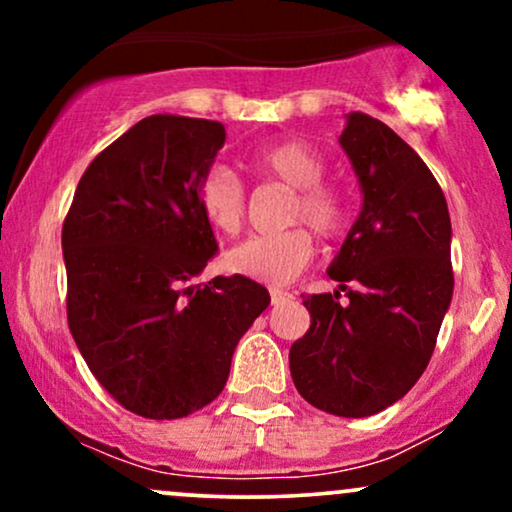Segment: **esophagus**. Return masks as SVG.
I'll return each instance as SVG.
<instances>
[{
    "label": "esophagus",
    "instance_id": "esophagus-1",
    "mask_svg": "<svg viewBox=\"0 0 512 512\" xmlns=\"http://www.w3.org/2000/svg\"><path fill=\"white\" fill-rule=\"evenodd\" d=\"M269 296H272V303L279 305L281 301H286V298H291L289 291H281V289H272L269 291Z\"/></svg>",
    "mask_w": 512,
    "mask_h": 512
}]
</instances>
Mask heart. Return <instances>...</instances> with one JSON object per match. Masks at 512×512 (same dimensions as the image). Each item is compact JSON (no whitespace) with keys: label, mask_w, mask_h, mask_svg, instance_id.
<instances>
[{"label":"heart","mask_w":512,"mask_h":512,"mask_svg":"<svg viewBox=\"0 0 512 512\" xmlns=\"http://www.w3.org/2000/svg\"><path fill=\"white\" fill-rule=\"evenodd\" d=\"M248 166L262 178L276 180L291 187L293 197L286 211V221H303L322 238L337 236L346 221L344 195L334 185L322 182L325 158L310 144L298 139H286L257 149L248 156ZM197 202L216 231H240L245 219L243 182L226 166H211L197 182ZM313 257V240L301 226L286 228L267 236H252L233 245L223 257L228 272L248 276V279L267 281V284H286Z\"/></svg>","instance_id":"heart-1"}]
</instances>
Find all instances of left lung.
<instances>
[{
	"label": "left lung",
	"instance_id": "left-lung-1",
	"mask_svg": "<svg viewBox=\"0 0 512 512\" xmlns=\"http://www.w3.org/2000/svg\"><path fill=\"white\" fill-rule=\"evenodd\" d=\"M339 144L363 204L327 274L350 301L305 298L310 330L289 366L305 402L361 419L407 395L431 361L455 286L452 228L433 173L385 122L349 113Z\"/></svg>",
	"mask_w": 512,
	"mask_h": 512
}]
</instances>
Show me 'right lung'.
Listing matches in <instances>:
<instances>
[{
  "label": "right lung",
  "instance_id": "obj_1",
  "mask_svg": "<svg viewBox=\"0 0 512 512\" xmlns=\"http://www.w3.org/2000/svg\"><path fill=\"white\" fill-rule=\"evenodd\" d=\"M223 142L221 122L144 117L93 158L62 226L74 342L98 383L144 419L214 402L269 305L240 274L180 289L216 255L197 182Z\"/></svg>",
  "mask_w": 512,
  "mask_h": 512
}]
</instances>
